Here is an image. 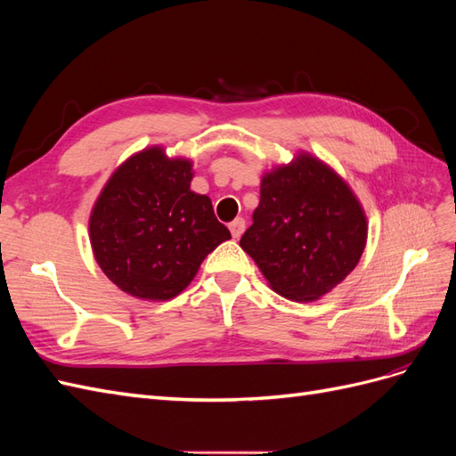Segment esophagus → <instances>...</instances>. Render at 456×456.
Returning a JSON list of instances; mask_svg holds the SVG:
<instances>
[{
    "label": "esophagus",
    "mask_w": 456,
    "mask_h": 456,
    "mask_svg": "<svg viewBox=\"0 0 456 456\" xmlns=\"http://www.w3.org/2000/svg\"><path fill=\"white\" fill-rule=\"evenodd\" d=\"M230 232H232L233 240L241 238V233L245 232V220H243V218H236V220H233V223L230 224Z\"/></svg>",
    "instance_id": "34e87169"
}]
</instances>
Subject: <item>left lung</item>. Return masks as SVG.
Instances as JSON below:
<instances>
[{
    "mask_svg": "<svg viewBox=\"0 0 456 456\" xmlns=\"http://www.w3.org/2000/svg\"><path fill=\"white\" fill-rule=\"evenodd\" d=\"M367 230L363 205L350 184L300 150L260 176V203L240 245L275 293L314 302L357 266Z\"/></svg>",
    "mask_w": 456,
    "mask_h": 456,
    "instance_id": "8db88e82",
    "label": "left lung"
}]
</instances>
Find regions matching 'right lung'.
<instances>
[{"instance_id":"1","label":"right lung","mask_w":456,"mask_h":456,"mask_svg":"<svg viewBox=\"0 0 456 456\" xmlns=\"http://www.w3.org/2000/svg\"><path fill=\"white\" fill-rule=\"evenodd\" d=\"M194 163L163 146L129 156L110 175L89 215L96 265L123 293L163 302L181 295L205 256L230 240L211 200L190 190Z\"/></svg>"}]
</instances>
